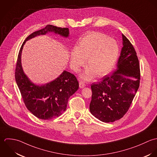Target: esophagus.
Returning <instances> with one entry per match:
<instances>
[{
	"label": "esophagus",
	"instance_id": "1",
	"mask_svg": "<svg viewBox=\"0 0 157 157\" xmlns=\"http://www.w3.org/2000/svg\"><path fill=\"white\" fill-rule=\"evenodd\" d=\"M85 86H86L85 82H84L82 81H79V87L80 88H84Z\"/></svg>",
	"mask_w": 157,
	"mask_h": 157
}]
</instances>
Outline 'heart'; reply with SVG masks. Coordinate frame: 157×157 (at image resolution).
<instances>
[{"label":"heart","instance_id":"obj_1","mask_svg":"<svg viewBox=\"0 0 157 157\" xmlns=\"http://www.w3.org/2000/svg\"><path fill=\"white\" fill-rule=\"evenodd\" d=\"M119 55L117 43L106 34L99 32L87 34L81 40L78 48H74L71 55V62L75 71L87 59V69L82 78L89 80L107 73L114 66Z\"/></svg>","mask_w":157,"mask_h":157}]
</instances>
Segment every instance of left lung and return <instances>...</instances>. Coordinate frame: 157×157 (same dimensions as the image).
Wrapping results in <instances>:
<instances>
[{
	"label": "left lung",
	"mask_w": 157,
	"mask_h": 157,
	"mask_svg": "<svg viewBox=\"0 0 157 157\" xmlns=\"http://www.w3.org/2000/svg\"><path fill=\"white\" fill-rule=\"evenodd\" d=\"M122 36L123 47L117 70L98 84L91 85L90 112L105 123L124 116L140 86V68L136 51L125 36Z\"/></svg>",
	"instance_id": "left-lung-1"
}]
</instances>
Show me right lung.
Masks as SVG:
<instances>
[{
	"instance_id": "right-lung-1",
	"label": "right lung",
	"mask_w": 157,
	"mask_h": 157,
	"mask_svg": "<svg viewBox=\"0 0 157 157\" xmlns=\"http://www.w3.org/2000/svg\"><path fill=\"white\" fill-rule=\"evenodd\" d=\"M48 32H54L64 37L69 34L68 28L47 25L44 29L33 32L23 42L17 56L15 79L27 109L37 118L48 120L60 116L66 110L69 98L79 88L76 76L67 71L53 81L42 86L33 84L24 74L21 65V53L26 40Z\"/></svg>"
}]
</instances>
